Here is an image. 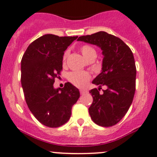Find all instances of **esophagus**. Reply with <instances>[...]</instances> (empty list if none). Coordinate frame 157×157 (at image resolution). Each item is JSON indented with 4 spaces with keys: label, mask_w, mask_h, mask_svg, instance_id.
Returning <instances> with one entry per match:
<instances>
[{
    "label": "esophagus",
    "mask_w": 157,
    "mask_h": 157,
    "mask_svg": "<svg viewBox=\"0 0 157 157\" xmlns=\"http://www.w3.org/2000/svg\"><path fill=\"white\" fill-rule=\"evenodd\" d=\"M79 91H80V94H85V93H87V90H84V89H80V90H79Z\"/></svg>",
    "instance_id": "1"
}]
</instances>
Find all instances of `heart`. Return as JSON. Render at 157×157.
Segmentation results:
<instances>
[{"instance_id":"b5f03b06","label":"heart","mask_w":157,"mask_h":157,"mask_svg":"<svg viewBox=\"0 0 157 157\" xmlns=\"http://www.w3.org/2000/svg\"><path fill=\"white\" fill-rule=\"evenodd\" d=\"M80 51L82 52V54L83 55V56L85 58L90 59L92 57L95 56L97 55V52L96 50L94 49L93 47L90 45H85L81 46ZM69 52L68 51H66L63 54V61L65 62L67 60V55H68ZM90 78V75L89 73L86 72H80V71H75V72H72L69 74L68 75V79L72 84H73L74 85L77 86L79 87H83L87 85V82H89Z\"/></svg>"}]
</instances>
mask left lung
I'll use <instances>...</instances> for the list:
<instances>
[{
	"label": "left lung",
	"instance_id": "left-lung-1",
	"mask_svg": "<svg viewBox=\"0 0 157 157\" xmlns=\"http://www.w3.org/2000/svg\"><path fill=\"white\" fill-rule=\"evenodd\" d=\"M78 41L96 45L103 55L102 72L93 84L99 88L90 90L93 102L89 108L92 121L109 127L117 124L129 110L136 91V67L129 47L121 39L105 31L79 36ZM107 87L102 94V86Z\"/></svg>",
	"mask_w": 157,
	"mask_h": 157
}]
</instances>
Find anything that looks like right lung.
Masks as SVG:
<instances>
[{"label": "right lung", "instance_id": "add662e5", "mask_svg": "<svg viewBox=\"0 0 157 157\" xmlns=\"http://www.w3.org/2000/svg\"><path fill=\"white\" fill-rule=\"evenodd\" d=\"M78 36L45 34L31 43L21 61V82L26 103L43 125L55 128L66 124L80 93L70 82L54 87L60 75L65 50Z\"/></svg>", "mask_w": 157, "mask_h": 157}]
</instances>
